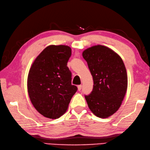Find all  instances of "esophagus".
<instances>
[{"mask_svg": "<svg viewBox=\"0 0 150 150\" xmlns=\"http://www.w3.org/2000/svg\"><path fill=\"white\" fill-rule=\"evenodd\" d=\"M81 87H82V86H81V85H79V86H78V91H80V90L81 89Z\"/></svg>", "mask_w": 150, "mask_h": 150, "instance_id": "esophagus-1", "label": "esophagus"}]
</instances>
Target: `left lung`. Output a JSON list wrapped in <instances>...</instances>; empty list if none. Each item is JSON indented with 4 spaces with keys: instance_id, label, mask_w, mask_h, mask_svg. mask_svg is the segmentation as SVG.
Returning a JSON list of instances; mask_svg holds the SVG:
<instances>
[{
    "instance_id": "1",
    "label": "left lung",
    "mask_w": 150,
    "mask_h": 150,
    "mask_svg": "<svg viewBox=\"0 0 150 150\" xmlns=\"http://www.w3.org/2000/svg\"><path fill=\"white\" fill-rule=\"evenodd\" d=\"M93 80V91L85 98L96 116L106 118L120 108L127 89V74L122 59L117 53L102 45L84 50Z\"/></svg>"
}]
</instances>
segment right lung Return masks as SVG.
<instances>
[{"mask_svg":"<svg viewBox=\"0 0 150 150\" xmlns=\"http://www.w3.org/2000/svg\"><path fill=\"white\" fill-rule=\"evenodd\" d=\"M71 48L51 45L35 59L29 70L27 89L35 109L51 119L63 115L77 87L72 85V73L67 67Z\"/></svg>","mask_w":150,"mask_h":150,"instance_id":"obj_1","label":"right lung"}]
</instances>
